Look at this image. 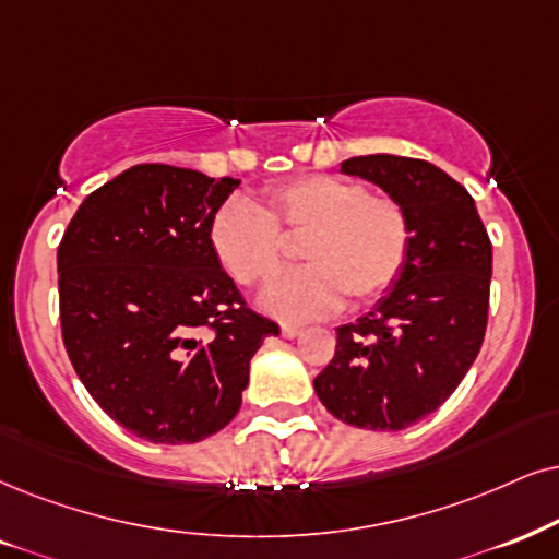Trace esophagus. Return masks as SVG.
<instances>
[{
	"label": "esophagus",
	"instance_id": "esophagus-1",
	"mask_svg": "<svg viewBox=\"0 0 559 559\" xmlns=\"http://www.w3.org/2000/svg\"><path fill=\"white\" fill-rule=\"evenodd\" d=\"M281 335L292 341V337H299L301 335V328H296V324H281Z\"/></svg>",
	"mask_w": 559,
	"mask_h": 559
}]
</instances>
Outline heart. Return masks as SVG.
I'll use <instances>...</instances> for the list:
<instances>
[{
  "mask_svg": "<svg viewBox=\"0 0 559 559\" xmlns=\"http://www.w3.org/2000/svg\"><path fill=\"white\" fill-rule=\"evenodd\" d=\"M284 237H304L299 271L260 294L267 314L288 322L379 299L407 263L413 227L397 198L341 175H304L267 188L263 209L231 198L211 218L214 255L239 286L265 284L284 265Z\"/></svg>",
  "mask_w": 559,
  "mask_h": 559,
  "instance_id": "obj_1",
  "label": "heart"
}]
</instances>
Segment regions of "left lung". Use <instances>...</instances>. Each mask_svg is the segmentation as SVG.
I'll list each match as a JSON object with an SVG mask.
<instances>
[{"label":"left lung","mask_w":559,"mask_h":559,"mask_svg":"<svg viewBox=\"0 0 559 559\" xmlns=\"http://www.w3.org/2000/svg\"><path fill=\"white\" fill-rule=\"evenodd\" d=\"M341 169L397 198L413 242L371 312L337 328L314 392L348 426L402 430L451 397L483 348L492 245L467 188L426 159L369 154Z\"/></svg>","instance_id":"1"}]
</instances>
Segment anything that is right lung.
I'll return each mask as SVG.
<instances>
[{
  "label": "right lung",
  "instance_id": "obj_1",
  "mask_svg": "<svg viewBox=\"0 0 559 559\" xmlns=\"http://www.w3.org/2000/svg\"><path fill=\"white\" fill-rule=\"evenodd\" d=\"M235 178L136 165L92 190L59 245L61 335L105 413L152 443H195L242 405L250 358L278 324L214 255Z\"/></svg>",
  "mask_w": 559,
  "mask_h": 559
}]
</instances>
